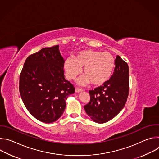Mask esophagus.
<instances>
[{"mask_svg": "<svg viewBox=\"0 0 159 159\" xmlns=\"http://www.w3.org/2000/svg\"><path fill=\"white\" fill-rule=\"evenodd\" d=\"M83 90H84L83 89H80V88H78V87L75 88V93H80V92L83 91Z\"/></svg>", "mask_w": 159, "mask_h": 159, "instance_id": "1", "label": "esophagus"}]
</instances>
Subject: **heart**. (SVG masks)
<instances>
[{"mask_svg": "<svg viewBox=\"0 0 159 159\" xmlns=\"http://www.w3.org/2000/svg\"><path fill=\"white\" fill-rule=\"evenodd\" d=\"M115 65L114 57L109 52L84 50L74 58H67L64 62V70L68 79H74L82 72L85 76L77 80L80 85L91 82L96 86L101 85L111 78Z\"/></svg>", "mask_w": 159, "mask_h": 159, "instance_id": "obj_1", "label": "heart"}]
</instances>
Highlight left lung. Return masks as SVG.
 <instances>
[{
    "instance_id": "1",
    "label": "left lung",
    "mask_w": 159,
    "mask_h": 159,
    "mask_svg": "<svg viewBox=\"0 0 159 159\" xmlns=\"http://www.w3.org/2000/svg\"><path fill=\"white\" fill-rule=\"evenodd\" d=\"M129 80L128 65L118 55L110 79L103 85L89 90L90 100L84 109L90 118L98 123H104L114 118L126 102Z\"/></svg>"
}]
</instances>
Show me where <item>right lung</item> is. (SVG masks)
Masks as SVG:
<instances>
[{"mask_svg": "<svg viewBox=\"0 0 159 159\" xmlns=\"http://www.w3.org/2000/svg\"><path fill=\"white\" fill-rule=\"evenodd\" d=\"M64 62L59 46L44 48L29 56L19 79V92L31 114L39 121L51 123L63 115L66 100L75 92L64 77Z\"/></svg>", "mask_w": 159, "mask_h": 159, "instance_id": "1", "label": "right lung"}]
</instances>
